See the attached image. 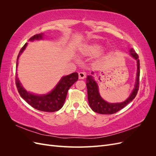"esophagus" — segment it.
<instances>
[{"label":"esophagus","instance_id":"esophagus-1","mask_svg":"<svg viewBox=\"0 0 156 156\" xmlns=\"http://www.w3.org/2000/svg\"><path fill=\"white\" fill-rule=\"evenodd\" d=\"M86 77V73L84 72H79V79H83Z\"/></svg>","mask_w":156,"mask_h":156}]
</instances>
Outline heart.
Here are the masks:
<instances>
[{
    "label": "heart",
    "instance_id": "b5f03b06",
    "mask_svg": "<svg viewBox=\"0 0 156 156\" xmlns=\"http://www.w3.org/2000/svg\"><path fill=\"white\" fill-rule=\"evenodd\" d=\"M101 51V47L99 45L94 44L84 48L81 53L87 55H95L98 54Z\"/></svg>",
    "mask_w": 156,
    "mask_h": 156
}]
</instances>
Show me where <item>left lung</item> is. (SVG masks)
<instances>
[{
  "mask_svg": "<svg viewBox=\"0 0 156 156\" xmlns=\"http://www.w3.org/2000/svg\"><path fill=\"white\" fill-rule=\"evenodd\" d=\"M130 55L136 60L137 62V75L135 88L131 94L130 96L127 100L119 103H109L104 101L100 95L98 84L93 79L91 75H88L87 78V87L88 93V100L89 105L94 112L102 115H111L116 113L126 107L131 102L136 96L139 88V77H140V62L139 56L133 49H131ZM93 73V72H92Z\"/></svg>",
  "mask_w": 156,
  "mask_h": 156,
  "instance_id": "1",
  "label": "left lung"
}]
</instances>
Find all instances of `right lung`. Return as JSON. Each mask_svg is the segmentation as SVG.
I'll return each mask as SVG.
<instances>
[{"label":"right lung","mask_w":156,"mask_h":156,"mask_svg":"<svg viewBox=\"0 0 156 156\" xmlns=\"http://www.w3.org/2000/svg\"><path fill=\"white\" fill-rule=\"evenodd\" d=\"M43 33L35 34L32 36L29 40H40L42 38ZM27 45L26 43L21 49L17 56L16 67H17V60L22 52L24 51ZM78 80V73L77 72L63 77L57 85L50 93L44 96H37L34 94L27 92L23 88L16 77V84L18 92L20 93L21 97L25 100L30 105L37 110L44 112H55L57 111L62 107L64 103L66 98L68 90L73 84Z\"/></svg>","instance_id":"add662e5"}]
</instances>
